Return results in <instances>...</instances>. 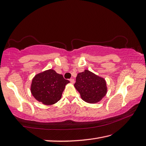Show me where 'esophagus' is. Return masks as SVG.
Listing matches in <instances>:
<instances>
[{
    "instance_id": "esophagus-1",
    "label": "esophagus",
    "mask_w": 146,
    "mask_h": 146,
    "mask_svg": "<svg viewBox=\"0 0 146 146\" xmlns=\"http://www.w3.org/2000/svg\"><path fill=\"white\" fill-rule=\"evenodd\" d=\"M70 81L71 82V83L73 84V83H74V79L72 78V79H70Z\"/></svg>"
}]
</instances>
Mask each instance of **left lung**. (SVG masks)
<instances>
[{"label":"left lung","mask_w":146,"mask_h":146,"mask_svg":"<svg viewBox=\"0 0 146 146\" xmlns=\"http://www.w3.org/2000/svg\"><path fill=\"white\" fill-rule=\"evenodd\" d=\"M74 86L81 99L88 103L99 102L107 93L106 82L103 78L87 70L78 74Z\"/></svg>","instance_id":"8db88e82"}]
</instances>
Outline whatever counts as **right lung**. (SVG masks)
<instances>
[{
	"label": "right lung",
	"instance_id": "add662e5",
	"mask_svg": "<svg viewBox=\"0 0 146 146\" xmlns=\"http://www.w3.org/2000/svg\"><path fill=\"white\" fill-rule=\"evenodd\" d=\"M70 81L55 70H48L40 73L33 78L31 93L35 99L45 105L57 103L61 98L66 84Z\"/></svg>",
	"mask_w": 146,
	"mask_h": 146
}]
</instances>
